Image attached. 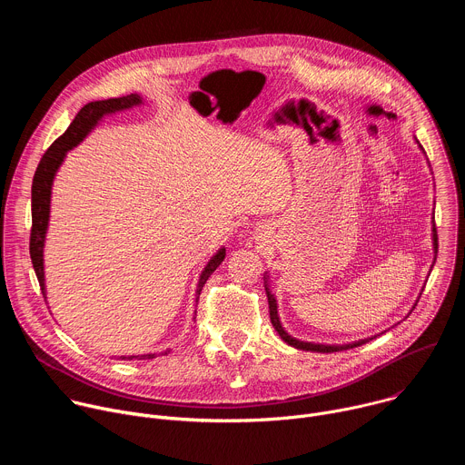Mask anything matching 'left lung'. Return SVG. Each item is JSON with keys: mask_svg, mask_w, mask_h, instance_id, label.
I'll return each mask as SVG.
<instances>
[{"mask_svg": "<svg viewBox=\"0 0 465 465\" xmlns=\"http://www.w3.org/2000/svg\"><path fill=\"white\" fill-rule=\"evenodd\" d=\"M418 142V140H416ZM420 145V142H418ZM420 149L423 151V147L420 145ZM425 153V151H423ZM432 248H434V257L438 253V233H436V224H434V217H432ZM434 267V264H432ZM264 291H267V298H269V311H271V322L274 325V329L278 331V335L283 339V342H287L289 346L296 348V350H303V351H316V353H333V351H342V350H350V348H357V346H362L366 342H370L371 339L375 337H370V339H362V341H357V342H351V344H342V346H331V344H314V342H303V341H298L294 337H291L287 331L283 329L282 322H280V314H278V302H276V296L272 294L271 287H269V276H264ZM420 302V298L416 300V303ZM414 303V307H416ZM414 307L411 309V312L414 311ZM409 312V314H411Z\"/></svg>", "mask_w": 465, "mask_h": 465, "instance_id": "left-lung-1", "label": "left lung"}]
</instances>
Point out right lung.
Returning <instances> with one entry per match:
<instances>
[{"label": "right lung", "mask_w": 465, "mask_h": 465, "mask_svg": "<svg viewBox=\"0 0 465 465\" xmlns=\"http://www.w3.org/2000/svg\"><path fill=\"white\" fill-rule=\"evenodd\" d=\"M143 103V97H140L138 94H130L124 97H115V99H104V101H94L88 103L81 108V112L75 115V119L72 121V124L68 126V130L64 134L53 142V145L47 149V153L42 156L35 178H33V187H31V213H33V228H31V242H29V252H31V261H33V269L36 272L40 289L44 298L45 296V276H44V246H45V233H47V226H49V210H51V187H53V180L54 174L58 171V167L62 165L65 153L72 151L74 147H77L90 132L101 123L103 117L115 114V112H123L128 110L132 106H138ZM226 257V248H219L217 253L208 261V264L204 267L201 280H198L196 285V300L201 296V291L204 287V283L208 282V278L217 271L219 264L224 261ZM196 314V311H194ZM196 318V316H193ZM162 355H167V351H163ZM142 359H154L156 353H147V355H138ZM136 355L130 357H121V359H138Z\"/></svg>", "instance_id": "add662e5"}]
</instances>
